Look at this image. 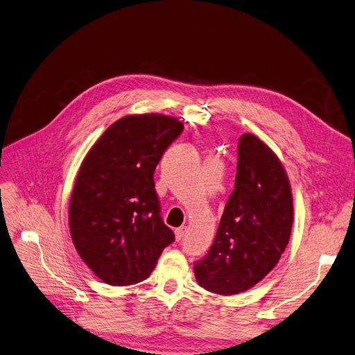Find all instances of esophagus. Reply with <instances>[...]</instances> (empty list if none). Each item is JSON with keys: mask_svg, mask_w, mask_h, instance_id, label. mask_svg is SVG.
<instances>
[{"mask_svg": "<svg viewBox=\"0 0 355 355\" xmlns=\"http://www.w3.org/2000/svg\"><path fill=\"white\" fill-rule=\"evenodd\" d=\"M174 235H175V239H177V241H181V239L184 238V235H185V228H184V227L177 228V230L174 231Z\"/></svg>", "mask_w": 355, "mask_h": 355, "instance_id": "esophagus-1", "label": "esophagus"}]
</instances>
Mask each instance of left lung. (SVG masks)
Listing matches in <instances>:
<instances>
[{"instance_id":"1","label":"left lung","mask_w":355,"mask_h":355,"mask_svg":"<svg viewBox=\"0 0 355 355\" xmlns=\"http://www.w3.org/2000/svg\"><path fill=\"white\" fill-rule=\"evenodd\" d=\"M292 225V188L280 159L261 139L242 135L235 189L208 254L194 266L198 284L222 296L252 288L277 265Z\"/></svg>"}]
</instances>
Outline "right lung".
I'll list each match as a JSON object with an SVG mask.
<instances>
[{"mask_svg":"<svg viewBox=\"0 0 355 355\" xmlns=\"http://www.w3.org/2000/svg\"><path fill=\"white\" fill-rule=\"evenodd\" d=\"M182 130L171 116L128 114L82 161L69 204L71 236L82 261L107 284L147 279L174 242L159 216L153 174Z\"/></svg>","mask_w":355,"mask_h":355,"instance_id":"obj_1","label":"right lung"}]
</instances>
